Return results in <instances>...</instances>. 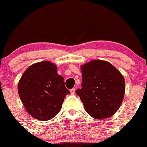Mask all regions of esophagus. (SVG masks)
<instances>
[{
    "mask_svg": "<svg viewBox=\"0 0 147 147\" xmlns=\"http://www.w3.org/2000/svg\"><path fill=\"white\" fill-rule=\"evenodd\" d=\"M75 91H76V89H75V88H74L70 90V92H71V94H75Z\"/></svg>",
    "mask_w": 147,
    "mask_h": 147,
    "instance_id": "obj_1",
    "label": "esophagus"
}]
</instances>
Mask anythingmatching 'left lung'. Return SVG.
Here are the masks:
<instances>
[{"label": "left lung", "instance_id": "8db88e82", "mask_svg": "<svg viewBox=\"0 0 147 147\" xmlns=\"http://www.w3.org/2000/svg\"><path fill=\"white\" fill-rule=\"evenodd\" d=\"M82 88L76 93L83 102L86 111L96 119L113 115L124 99L125 82L122 74L111 63L94 60L81 67Z\"/></svg>", "mask_w": 147, "mask_h": 147}]
</instances>
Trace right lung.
Instances as JSON below:
<instances>
[{
	"mask_svg": "<svg viewBox=\"0 0 147 147\" xmlns=\"http://www.w3.org/2000/svg\"><path fill=\"white\" fill-rule=\"evenodd\" d=\"M18 91L30 115L43 121L59 113L66 95L70 94L56 65L47 61L27 68L18 84Z\"/></svg>",
	"mask_w": 147,
	"mask_h": 147,
	"instance_id": "right-lung-1",
	"label": "right lung"
}]
</instances>
